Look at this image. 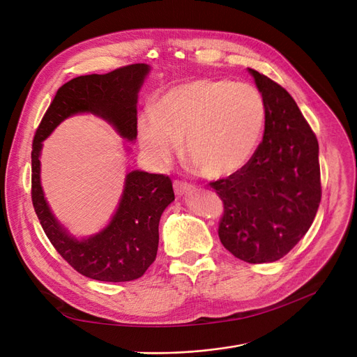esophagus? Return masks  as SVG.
I'll return each mask as SVG.
<instances>
[{
  "label": "esophagus",
  "instance_id": "34e87169",
  "mask_svg": "<svg viewBox=\"0 0 357 357\" xmlns=\"http://www.w3.org/2000/svg\"><path fill=\"white\" fill-rule=\"evenodd\" d=\"M174 190H175V194L178 197H183L186 194H191L194 192V186L186 183V182H182V181H175L174 182Z\"/></svg>",
  "mask_w": 357,
  "mask_h": 357
}]
</instances>
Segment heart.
Returning <instances> with one entry per match:
<instances>
[{
  "instance_id": "1",
  "label": "heart",
  "mask_w": 357,
  "mask_h": 357,
  "mask_svg": "<svg viewBox=\"0 0 357 357\" xmlns=\"http://www.w3.org/2000/svg\"><path fill=\"white\" fill-rule=\"evenodd\" d=\"M266 104L250 84L199 78L165 91L137 119V140L155 166L185 153L207 178L229 176L248 165L264 135Z\"/></svg>"
}]
</instances>
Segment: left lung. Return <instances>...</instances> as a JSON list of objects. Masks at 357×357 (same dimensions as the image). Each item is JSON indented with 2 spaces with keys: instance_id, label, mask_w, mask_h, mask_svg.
Wrapping results in <instances>:
<instances>
[{
  "instance_id": "obj_1",
  "label": "left lung",
  "mask_w": 357,
  "mask_h": 357,
  "mask_svg": "<svg viewBox=\"0 0 357 357\" xmlns=\"http://www.w3.org/2000/svg\"><path fill=\"white\" fill-rule=\"evenodd\" d=\"M266 104L264 140L227 179L211 182L222 199L218 236L248 264L284 257L301 240L321 201L318 142L285 88L249 68Z\"/></svg>"
}]
</instances>
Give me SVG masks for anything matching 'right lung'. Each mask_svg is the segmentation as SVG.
Returning a JSON list of instances; mask_svg holds the SVG:
<instances>
[{
	"instance_id": "add662e5",
	"label": "right lung",
	"mask_w": 357,
	"mask_h": 357,
	"mask_svg": "<svg viewBox=\"0 0 357 357\" xmlns=\"http://www.w3.org/2000/svg\"><path fill=\"white\" fill-rule=\"evenodd\" d=\"M150 70L146 63L119 68L104 75H84L62 85L36 130L31 150V201L42 227L58 253L81 275L102 282L135 280L153 264L159 245L160 215L175 199L166 175L131 171L111 221L97 234L77 238L54 218L40 183L43 140L70 116L91 112L117 133L137 137V97Z\"/></svg>"
}]
</instances>
